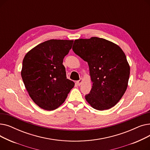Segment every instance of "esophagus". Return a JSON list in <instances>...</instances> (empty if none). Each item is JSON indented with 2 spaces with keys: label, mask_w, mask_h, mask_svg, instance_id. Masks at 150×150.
<instances>
[{
  "label": "esophagus",
  "mask_w": 150,
  "mask_h": 150,
  "mask_svg": "<svg viewBox=\"0 0 150 150\" xmlns=\"http://www.w3.org/2000/svg\"><path fill=\"white\" fill-rule=\"evenodd\" d=\"M83 81V78H80V80H78V81H76V83H77V84H78V86H80V85H81V84L82 83Z\"/></svg>",
  "instance_id": "34e87169"
}]
</instances>
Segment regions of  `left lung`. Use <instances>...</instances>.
Instances as JSON below:
<instances>
[{
    "label": "left lung",
    "mask_w": 150,
    "mask_h": 150,
    "mask_svg": "<svg viewBox=\"0 0 150 150\" xmlns=\"http://www.w3.org/2000/svg\"><path fill=\"white\" fill-rule=\"evenodd\" d=\"M72 50L88 62L92 82L86 100L99 111L114 106L127 91L130 67L120 47L103 38L75 39Z\"/></svg>",
    "instance_id": "left-lung-1"
}]
</instances>
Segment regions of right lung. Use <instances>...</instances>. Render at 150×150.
I'll return each mask as SVG.
<instances>
[{
	"mask_svg": "<svg viewBox=\"0 0 150 150\" xmlns=\"http://www.w3.org/2000/svg\"><path fill=\"white\" fill-rule=\"evenodd\" d=\"M73 42L50 39L30 50L23 59L21 76L25 87L32 100L44 110L59 107L74 87L62 64Z\"/></svg>",
	"mask_w": 150,
	"mask_h": 150,
	"instance_id": "1",
	"label": "right lung"
}]
</instances>
